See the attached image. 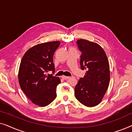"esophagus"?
<instances>
[{
  "label": "esophagus",
  "instance_id": "esophagus-1",
  "mask_svg": "<svg viewBox=\"0 0 132 132\" xmlns=\"http://www.w3.org/2000/svg\"><path fill=\"white\" fill-rule=\"evenodd\" d=\"M62 78L63 79H64V80H66V79H69L70 78V77H68V76H62Z\"/></svg>",
  "mask_w": 132,
  "mask_h": 132
}]
</instances>
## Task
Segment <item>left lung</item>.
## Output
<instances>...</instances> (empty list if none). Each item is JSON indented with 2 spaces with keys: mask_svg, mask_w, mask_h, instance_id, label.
<instances>
[{
  "mask_svg": "<svg viewBox=\"0 0 132 132\" xmlns=\"http://www.w3.org/2000/svg\"><path fill=\"white\" fill-rule=\"evenodd\" d=\"M80 56V68L85 75L78 81L75 89L77 100L88 107L102 102L110 80V67L107 56L102 47L86 39L77 41Z\"/></svg>",
  "mask_w": 132,
  "mask_h": 132,
  "instance_id": "left-lung-1",
  "label": "left lung"
}]
</instances>
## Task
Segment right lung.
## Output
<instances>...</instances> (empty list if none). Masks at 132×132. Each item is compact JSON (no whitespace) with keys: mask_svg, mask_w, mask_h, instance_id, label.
Masks as SVG:
<instances>
[{"mask_svg":"<svg viewBox=\"0 0 132 132\" xmlns=\"http://www.w3.org/2000/svg\"><path fill=\"white\" fill-rule=\"evenodd\" d=\"M60 41H51L35 45L27 50L21 59L18 74L20 88L30 101L36 105L44 107L56 97L58 77L47 75L55 72L53 55Z\"/></svg>","mask_w":132,"mask_h":132,"instance_id":"obj_1","label":"right lung"}]
</instances>
